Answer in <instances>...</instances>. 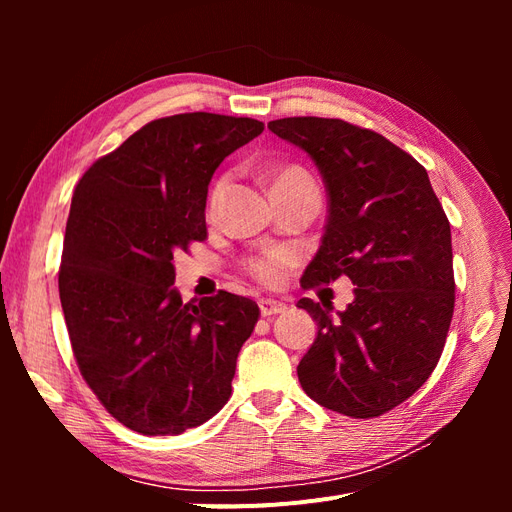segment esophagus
<instances>
[{
	"label": "esophagus",
	"instance_id": "34e87169",
	"mask_svg": "<svg viewBox=\"0 0 512 512\" xmlns=\"http://www.w3.org/2000/svg\"><path fill=\"white\" fill-rule=\"evenodd\" d=\"M258 305H260V314L265 318L286 312V305L282 301H275V299H262Z\"/></svg>",
	"mask_w": 512,
	"mask_h": 512
}]
</instances>
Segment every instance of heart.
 <instances>
[{
	"mask_svg": "<svg viewBox=\"0 0 512 512\" xmlns=\"http://www.w3.org/2000/svg\"><path fill=\"white\" fill-rule=\"evenodd\" d=\"M294 185H314V179L309 177L307 170H303L301 166H294V164H284V166H277L273 173H271V192L277 190H286V188H294ZM226 188V179H218L215 185L211 188L209 194V209L213 211L215 205H218V200L222 196ZM288 265V256L284 252H267L262 256H254L245 262V269L250 271L256 280L265 282V284H277L282 280V271Z\"/></svg>",
	"mask_w": 512,
	"mask_h": 512,
	"instance_id": "heart-1",
	"label": "heart"
}]
</instances>
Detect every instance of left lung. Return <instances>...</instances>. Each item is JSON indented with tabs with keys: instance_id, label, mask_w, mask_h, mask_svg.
I'll list each match as a JSON object with an SVG mask.
<instances>
[{
	"instance_id": "left-lung-1",
	"label": "left lung",
	"mask_w": 512,
	"mask_h": 512,
	"mask_svg": "<svg viewBox=\"0 0 512 512\" xmlns=\"http://www.w3.org/2000/svg\"><path fill=\"white\" fill-rule=\"evenodd\" d=\"M269 130L303 149L329 192L314 288L348 275L354 301L301 299L318 324L297 374L316 404L352 418L393 410L436 369L455 309L451 224L427 170L378 132L342 119L286 117Z\"/></svg>"
}]
</instances>
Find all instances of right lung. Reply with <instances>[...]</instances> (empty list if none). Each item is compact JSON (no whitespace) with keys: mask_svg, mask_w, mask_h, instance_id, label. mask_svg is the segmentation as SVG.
Returning <instances> with one entry per match:
<instances>
[{"mask_svg":"<svg viewBox=\"0 0 512 512\" xmlns=\"http://www.w3.org/2000/svg\"><path fill=\"white\" fill-rule=\"evenodd\" d=\"M265 123L183 113L153 119L76 185L59 269L74 359L100 404L143 436L218 414L260 309L220 290L183 303L173 256L207 239L215 168Z\"/></svg>","mask_w":512,"mask_h":512,"instance_id":"right-lung-1","label":"right lung"}]
</instances>
